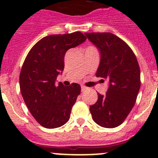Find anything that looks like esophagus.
Segmentation results:
<instances>
[{
    "label": "esophagus",
    "mask_w": 158,
    "mask_h": 158,
    "mask_svg": "<svg viewBox=\"0 0 158 158\" xmlns=\"http://www.w3.org/2000/svg\"><path fill=\"white\" fill-rule=\"evenodd\" d=\"M86 89H87V87H85V86L84 85L81 86V90H82V92H84V91L86 90Z\"/></svg>",
    "instance_id": "34e87169"
}]
</instances>
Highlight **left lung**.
Masks as SVG:
<instances>
[{
	"label": "left lung",
	"mask_w": 158,
	"mask_h": 158,
	"mask_svg": "<svg viewBox=\"0 0 158 158\" xmlns=\"http://www.w3.org/2000/svg\"><path fill=\"white\" fill-rule=\"evenodd\" d=\"M100 50L97 77L108 79L105 95L98 94L97 102L90 106L93 120L105 128L122 124L134 107L141 86L140 68L129 45L110 32L85 33Z\"/></svg>",
	"instance_id": "obj_1"
}]
</instances>
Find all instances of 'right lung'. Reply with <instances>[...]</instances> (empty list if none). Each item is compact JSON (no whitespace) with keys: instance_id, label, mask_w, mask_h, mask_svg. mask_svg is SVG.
<instances>
[{"instance_id":"1","label":"right lung","mask_w":158,"mask_h":158,"mask_svg":"<svg viewBox=\"0 0 158 158\" xmlns=\"http://www.w3.org/2000/svg\"><path fill=\"white\" fill-rule=\"evenodd\" d=\"M86 37L80 31L51 35L39 40L28 53L19 74V87L25 103L43 127L64 125L80 94L79 84H55L64 69V57L69 48L82 44Z\"/></svg>"}]
</instances>
